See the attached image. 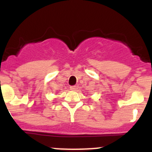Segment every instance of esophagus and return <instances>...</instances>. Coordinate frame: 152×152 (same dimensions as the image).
I'll list each match as a JSON object with an SVG mask.
<instances>
[{"label": "esophagus", "mask_w": 152, "mask_h": 152, "mask_svg": "<svg viewBox=\"0 0 152 152\" xmlns=\"http://www.w3.org/2000/svg\"><path fill=\"white\" fill-rule=\"evenodd\" d=\"M70 89L72 90V91H77L78 89V86L75 85V86H72V87H70Z\"/></svg>", "instance_id": "34e87169"}]
</instances>
